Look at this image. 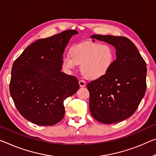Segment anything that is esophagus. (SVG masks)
I'll return each instance as SVG.
<instances>
[{"label":"esophagus","mask_w":156,"mask_h":156,"mask_svg":"<svg viewBox=\"0 0 156 156\" xmlns=\"http://www.w3.org/2000/svg\"><path fill=\"white\" fill-rule=\"evenodd\" d=\"M79 83H80V86L81 87H84V86L86 85V82L83 80H79Z\"/></svg>","instance_id":"34e87169"}]
</instances>
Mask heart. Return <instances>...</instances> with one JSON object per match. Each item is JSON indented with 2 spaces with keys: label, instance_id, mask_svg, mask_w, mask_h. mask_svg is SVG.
<instances>
[{
  "label": "heart",
  "instance_id": "1",
  "mask_svg": "<svg viewBox=\"0 0 156 156\" xmlns=\"http://www.w3.org/2000/svg\"><path fill=\"white\" fill-rule=\"evenodd\" d=\"M70 54L62 57V67L67 72L77 68L81 64V72L88 80L101 79L113 66L116 51L109 44L84 42L73 45Z\"/></svg>",
  "mask_w": 156,
  "mask_h": 156
}]
</instances>
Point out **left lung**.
I'll return each instance as SVG.
<instances>
[{
  "label": "left lung",
  "mask_w": 156,
  "mask_h": 156,
  "mask_svg": "<svg viewBox=\"0 0 156 156\" xmlns=\"http://www.w3.org/2000/svg\"><path fill=\"white\" fill-rule=\"evenodd\" d=\"M90 37L107 42L116 50V59L109 73L87 84L90 114L105 124L122 121L135 113L144 96L147 64L128 38L102 35Z\"/></svg>",
  "instance_id": "1"
}]
</instances>
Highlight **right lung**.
Segmentation results:
<instances>
[{"instance_id": "add662e5", "label": "right lung", "mask_w": 156, "mask_h": 156, "mask_svg": "<svg viewBox=\"0 0 156 156\" xmlns=\"http://www.w3.org/2000/svg\"><path fill=\"white\" fill-rule=\"evenodd\" d=\"M68 30L37 40L14 61L9 92L23 118L39 126H53L65 115L63 101L80 88L76 76L62 73V57L71 37Z\"/></svg>"}]
</instances>
